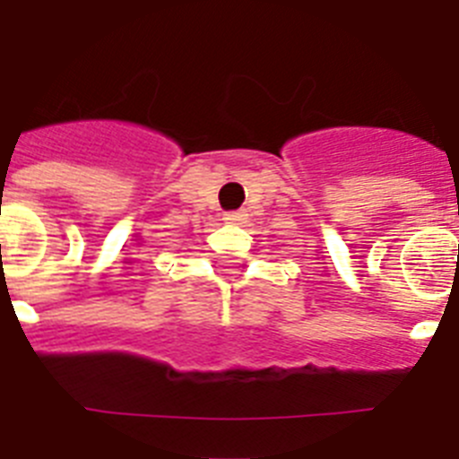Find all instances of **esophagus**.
I'll list each match as a JSON object with an SVG mask.
<instances>
[{
    "mask_svg": "<svg viewBox=\"0 0 459 459\" xmlns=\"http://www.w3.org/2000/svg\"><path fill=\"white\" fill-rule=\"evenodd\" d=\"M243 218H246V216H243L241 211H230V213H225V221L234 222V225H237V222H241Z\"/></svg>",
    "mask_w": 459,
    "mask_h": 459,
    "instance_id": "1",
    "label": "esophagus"
}]
</instances>
